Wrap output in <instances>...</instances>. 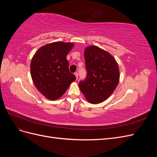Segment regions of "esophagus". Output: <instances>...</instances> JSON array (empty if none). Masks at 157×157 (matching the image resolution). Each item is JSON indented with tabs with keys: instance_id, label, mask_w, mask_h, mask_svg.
<instances>
[{
	"instance_id": "34e87169",
	"label": "esophagus",
	"mask_w": 157,
	"mask_h": 157,
	"mask_svg": "<svg viewBox=\"0 0 157 157\" xmlns=\"http://www.w3.org/2000/svg\"><path fill=\"white\" fill-rule=\"evenodd\" d=\"M75 75L76 78H77H77H78V73L77 72H75Z\"/></svg>"
}]
</instances>
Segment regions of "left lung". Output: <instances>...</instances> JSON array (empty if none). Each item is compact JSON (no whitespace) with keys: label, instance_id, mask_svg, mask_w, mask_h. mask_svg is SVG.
<instances>
[{"label":"left lung","instance_id":"8db88e82","mask_svg":"<svg viewBox=\"0 0 157 157\" xmlns=\"http://www.w3.org/2000/svg\"><path fill=\"white\" fill-rule=\"evenodd\" d=\"M86 77L79 82V88L87 100L96 104L111 96L119 82V69L115 59L98 46L84 50Z\"/></svg>","mask_w":157,"mask_h":157}]
</instances>
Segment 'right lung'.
I'll use <instances>...</instances> for the list:
<instances>
[{
    "label": "right lung",
    "instance_id": "right-lung-1",
    "mask_svg": "<svg viewBox=\"0 0 157 157\" xmlns=\"http://www.w3.org/2000/svg\"><path fill=\"white\" fill-rule=\"evenodd\" d=\"M73 43L56 42L42 46L31 62V75L37 90L50 100H56L65 92L75 75L69 69L66 56Z\"/></svg>",
    "mask_w": 157,
    "mask_h": 157
}]
</instances>
